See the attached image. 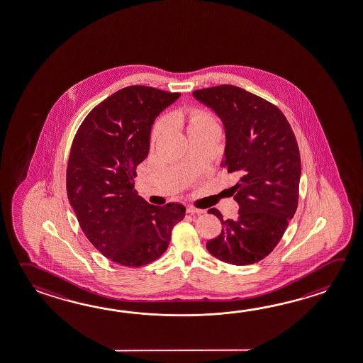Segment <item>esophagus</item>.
<instances>
[{"label": "esophagus", "mask_w": 363, "mask_h": 363, "mask_svg": "<svg viewBox=\"0 0 363 363\" xmlns=\"http://www.w3.org/2000/svg\"><path fill=\"white\" fill-rule=\"evenodd\" d=\"M204 212H206L204 209H198L195 206H187V213L189 214H203Z\"/></svg>", "instance_id": "obj_1"}]
</instances>
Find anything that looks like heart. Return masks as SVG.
Listing matches in <instances>:
<instances>
[{
  "label": "heart",
  "instance_id": "1",
  "mask_svg": "<svg viewBox=\"0 0 363 363\" xmlns=\"http://www.w3.org/2000/svg\"><path fill=\"white\" fill-rule=\"evenodd\" d=\"M186 121H187V130L192 132V130H206V128H218V121L216 116H212L211 113L204 111L200 109H191L187 111L186 116ZM165 130V121L162 119L159 121L154 130H152V135H151V140L155 141L157 136Z\"/></svg>",
  "mask_w": 363,
  "mask_h": 363
}]
</instances>
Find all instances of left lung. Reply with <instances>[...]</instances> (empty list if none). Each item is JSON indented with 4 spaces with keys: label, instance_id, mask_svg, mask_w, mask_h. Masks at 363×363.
<instances>
[{
    "label": "left lung",
    "instance_id": "obj_1",
    "mask_svg": "<svg viewBox=\"0 0 363 363\" xmlns=\"http://www.w3.org/2000/svg\"><path fill=\"white\" fill-rule=\"evenodd\" d=\"M212 108L226 130L227 173L239 178L233 187L239 218L223 219L222 233L206 242L219 260L247 266L264 259L280 242L299 199L301 154L291 125L276 105L231 84L192 92Z\"/></svg>",
    "mask_w": 363,
    "mask_h": 363
}]
</instances>
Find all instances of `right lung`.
<instances>
[{
  "label": "right lung",
  "mask_w": 363,
  "mask_h": 363,
  "mask_svg": "<svg viewBox=\"0 0 363 363\" xmlns=\"http://www.w3.org/2000/svg\"><path fill=\"white\" fill-rule=\"evenodd\" d=\"M179 92L147 86L116 91L89 111L77 130L67 167V194L91 244L114 263L141 267L169 245L185 218L177 203L151 206L133 178L150 147L151 125Z\"/></svg>",
  "instance_id": "1"
}]
</instances>
